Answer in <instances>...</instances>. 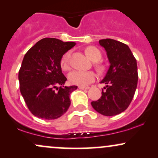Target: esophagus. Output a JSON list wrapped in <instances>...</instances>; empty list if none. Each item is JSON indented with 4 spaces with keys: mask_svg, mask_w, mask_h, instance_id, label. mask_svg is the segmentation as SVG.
<instances>
[{
    "mask_svg": "<svg viewBox=\"0 0 158 158\" xmlns=\"http://www.w3.org/2000/svg\"><path fill=\"white\" fill-rule=\"evenodd\" d=\"M79 88L81 90H88L89 89V87H83V86H79Z\"/></svg>",
    "mask_w": 158,
    "mask_h": 158,
    "instance_id": "34e87169",
    "label": "esophagus"
}]
</instances>
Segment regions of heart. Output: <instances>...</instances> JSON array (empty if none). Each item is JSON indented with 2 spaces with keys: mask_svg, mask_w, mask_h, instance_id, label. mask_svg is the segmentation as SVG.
I'll return each mask as SVG.
<instances>
[{
  "mask_svg": "<svg viewBox=\"0 0 158 158\" xmlns=\"http://www.w3.org/2000/svg\"><path fill=\"white\" fill-rule=\"evenodd\" d=\"M87 56L94 61H97L102 57L101 52L95 47H88L85 49ZM70 52H66L61 59L60 64L63 70H68L70 68ZM96 78L95 73L93 71H81V70H73L69 73L68 79L71 84L87 86L90 83L93 82Z\"/></svg>",
  "mask_w": 158,
  "mask_h": 158,
  "instance_id": "obj_1",
  "label": "heart"
}]
</instances>
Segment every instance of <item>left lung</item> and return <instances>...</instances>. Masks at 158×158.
<instances>
[{
  "mask_svg": "<svg viewBox=\"0 0 158 158\" xmlns=\"http://www.w3.org/2000/svg\"><path fill=\"white\" fill-rule=\"evenodd\" d=\"M106 50L110 66L100 81L106 84L102 97L91 106L104 116L117 115L127 109L137 89L138 73L137 60L128 45L116 40L99 41Z\"/></svg>",
  "mask_w": 158,
  "mask_h": 158,
  "instance_id": "left-lung-1",
  "label": "left lung"
}]
</instances>
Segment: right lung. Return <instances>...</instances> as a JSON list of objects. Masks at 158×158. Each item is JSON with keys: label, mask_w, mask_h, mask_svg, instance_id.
Returning <instances> with one entry per match:
<instances>
[{"label": "right lung", "mask_w": 158, "mask_h": 158, "mask_svg": "<svg viewBox=\"0 0 158 158\" xmlns=\"http://www.w3.org/2000/svg\"><path fill=\"white\" fill-rule=\"evenodd\" d=\"M75 45V42L44 38L25 54L19 73L20 91L35 117L57 119L70 107V95L77 86H64L67 78L61 72L60 61Z\"/></svg>", "instance_id": "add662e5"}]
</instances>
